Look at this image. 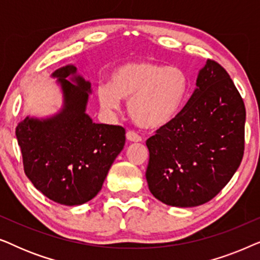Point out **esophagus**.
<instances>
[{
  "label": "esophagus",
  "mask_w": 260,
  "mask_h": 260,
  "mask_svg": "<svg viewBox=\"0 0 260 260\" xmlns=\"http://www.w3.org/2000/svg\"><path fill=\"white\" fill-rule=\"evenodd\" d=\"M126 140L130 142H141L142 137L135 131H127L126 133Z\"/></svg>",
  "instance_id": "obj_1"
}]
</instances>
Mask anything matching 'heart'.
Wrapping results in <instances>:
<instances>
[{
  "label": "heart",
  "mask_w": 260,
  "mask_h": 260,
  "mask_svg": "<svg viewBox=\"0 0 260 260\" xmlns=\"http://www.w3.org/2000/svg\"><path fill=\"white\" fill-rule=\"evenodd\" d=\"M102 108L117 110L120 99L137 125L159 129L179 116L189 94V79L180 67L165 66L150 60H136L117 66L110 83L98 87Z\"/></svg>",
  "instance_id": "obj_1"
}]
</instances>
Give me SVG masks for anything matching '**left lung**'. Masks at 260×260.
<instances>
[{
    "label": "left lung",
    "mask_w": 260,
    "mask_h": 260,
    "mask_svg": "<svg viewBox=\"0 0 260 260\" xmlns=\"http://www.w3.org/2000/svg\"><path fill=\"white\" fill-rule=\"evenodd\" d=\"M197 85L179 116L147 140L149 189L176 207L211 201L244 156L246 110L230 74L208 59Z\"/></svg>",
    "instance_id": "left-lung-1"
}]
</instances>
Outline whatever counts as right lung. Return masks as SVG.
<instances>
[{
    "mask_svg": "<svg viewBox=\"0 0 260 260\" xmlns=\"http://www.w3.org/2000/svg\"><path fill=\"white\" fill-rule=\"evenodd\" d=\"M72 65L56 70L65 105L46 120L27 117L16 126L23 169L34 187L60 205H83L102 189L117 156L125 144V129L95 124L85 113L91 85L81 77L66 78Z\"/></svg>",
    "mask_w": 260,
    "mask_h": 260,
    "instance_id": "1",
    "label": "right lung"
}]
</instances>
